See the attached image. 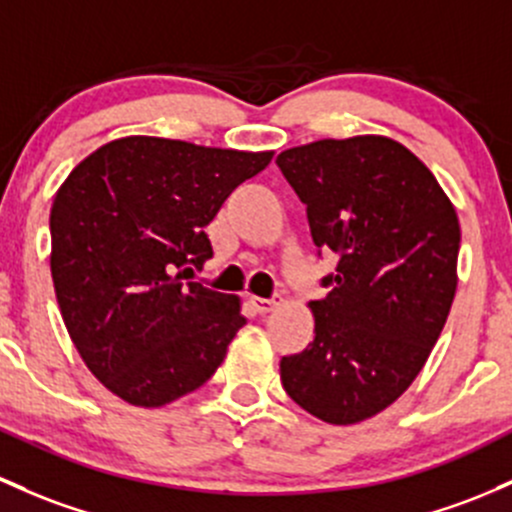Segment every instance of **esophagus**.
<instances>
[{"label":"esophagus","mask_w":512,"mask_h":512,"mask_svg":"<svg viewBox=\"0 0 512 512\" xmlns=\"http://www.w3.org/2000/svg\"><path fill=\"white\" fill-rule=\"evenodd\" d=\"M279 301L282 299H262V297H250V304L255 306L257 314H270L279 306Z\"/></svg>","instance_id":"esophagus-1"}]
</instances>
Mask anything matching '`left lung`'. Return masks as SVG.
<instances>
[{"mask_svg":"<svg viewBox=\"0 0 512 512\" xmlns=\"http://www.w3.org/2000/svg\"><path fill=\"white\" fill-rule=\"evenodd\" d=\"M311 238L338 257L309 301L314 341L279 363L294 402L328 424L390 407L427 363L454 301L461 228L437 176L383 134L319 139L277 157Z\"/></svg>","mask_w":512,"mask_h":512,"instance_id":"left-lung-1","label":"left lung"}]
</instances>
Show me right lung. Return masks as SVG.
Wrapping results in <instances>:
<instances>
[{"mask_svg":"<svg viewBox=\"0 0 512 512\" xmlns=\"http://www.w3.org/2000/svg\"><path fill=\"white\" fill-rule=\"evenodd\" d=\"M272 157L134 134L88 154L56 191L58 309L90 373L127 405L198 390L245 326L240 297L184 279L213 257L203 228Z\"/></svg>","mask_w":512,"mask_h":512,"instance_id":"1","label":"right lung"}]
</instances>
